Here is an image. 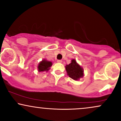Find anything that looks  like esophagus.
Masks as SVG:
<instances>
[{"mask_svg":"<svg viewBox=\"0 0 121 121\" xmlns=\"http://www.w3.org/2000/svg\"><path fill=\"white\" fill-rule=\"evenodd\" d=\"M57 62H59V63H61V62H62V61L61 60H58L57 61Z\"/></svg>","mask_w":121,"mask_h":121,"instance_id":"esophagus-1","label":"esophagus"}]
</instances>
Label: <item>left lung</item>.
<instances>
[{"label": "left lung", "mask_w": 121, "mask_h": 121, "mask_svg": "<svg viewBox=\"0 0 121 121\" xmlns=\"http://www.w3.org/2000/svg\"><path fill=\"white\" fill-rule=\"evenodd\" d=\"M68 75L75 80H78L83 76V70L75 61L72 60L71 62L65 66Z\"/></svg>", "instance_id": "1"}]
</instances>
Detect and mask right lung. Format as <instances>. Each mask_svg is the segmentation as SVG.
Instances as JSON below:
<instances>
[{
    "mask_svg": "<svg viewBox=\"0 0 121 121\" xmlns=\"http://www.w3.org/2000/svg\"><path fill=\"white\" fill-rule=\"evenodd\" d=\"M52 66V62L50 61L43 60L39 64L38 66V69H39V71H48L50 69V68Z\"/></svg>",
    "mask_w": 121,
    "mask_h": 121,
    "instance_id": "1",
    "label": "right lung"
}]
</instances>
